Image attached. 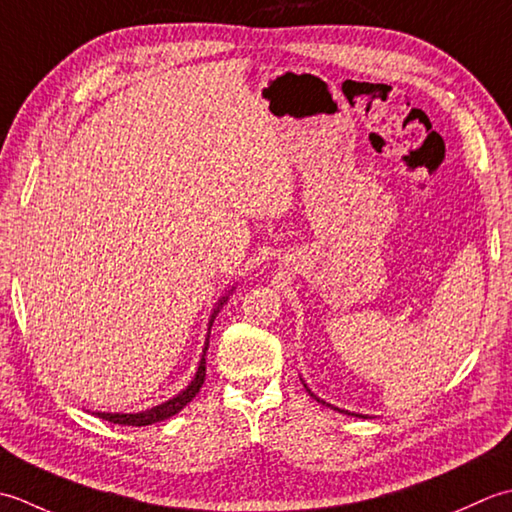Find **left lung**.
Instances as JSON below:
<instances>
[{"instance_id":"left-lung-1","label":"left lung","mask_w":512,"mask_h":512,"mask_svg":"<svg viewBox=\"0 0 512 512\" xmlns=\"http://www.w3.org/2000/svg\"><path fill=\"white\" fill-rule=\"evenodd\" d=\"M300 380H302V378H300ZM302 384H305V380H302ZM305 389H307V391L311 393V398H316V400H318L320 404H327L325 400H320V398H318V395H316L314 391H311V389L307 387V384H305ZM327 406H331V409H336V411H340V413H347V415H356V417H367V415H358V413H349V411H342V409H338V406H333V404H327Z\"/></svg>"}]
</instances>
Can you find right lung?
Listing matches in <instances>:
<instances>
[{"label":"right lung","instance_id":"right-lung-1","mask_svg":"<svg viewBox=\"0 0 512 512\" xmlns=\"http://www.w3.org/2000/svg\"><path fill=\"white\" fill-rule=\"evenodd\" d=\"M234 289H236V287H229L227 294H223L221 298H218V302L214 305L212 314H210V320H207V336H205L203 356H201V360H198V369H196V373H194L192 382L187 384V387H185L181 393H176L174 398L165 400V402H161V404H156V406H152V409L139 411V413H106V411H95V415L101 417V420H108V422H114V424H123V426H148V424H154V422L168 420V417H172L174 413H179L185 404H190V402L196 398V393L201 391L203 382H205V351H207V347H210V331H212V325H214V318L218 316V311L223 309V305L229 300V294H232Z\"/></svg>","mask_w":512,"mask_h":512}]
</instances>
